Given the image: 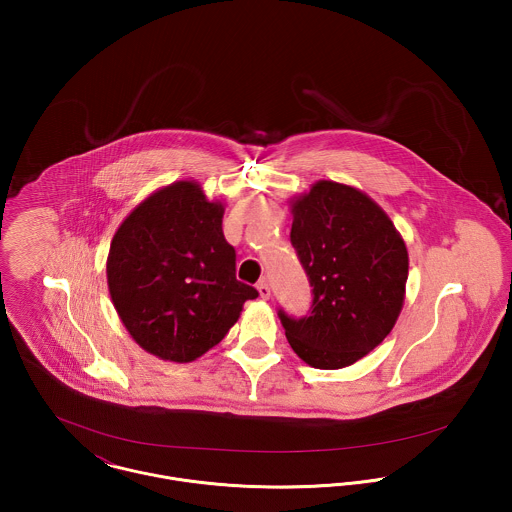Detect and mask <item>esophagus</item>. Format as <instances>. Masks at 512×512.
<instances>
[{
  "mask_svg": "<svg viewBox=\"0 0 512 512\" xmlns=\"http://www.w3.org/2000/svg\"><path fill=\"white\" fill-rule=\"evenodd\" d=\"M256 290H258L262 299H270V286H268L266 280H260L258 286H256Z\"/></svg>",
  "mask_w": 512,
  "mask_h": 512,
  "instance_id": "esophagus-1",
  "label": "esophagus"
}]
</instances>
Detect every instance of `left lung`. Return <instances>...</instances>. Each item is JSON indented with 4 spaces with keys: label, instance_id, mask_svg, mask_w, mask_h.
Masks as SVG:
<instances>
[{
    "label": "left lung",
    "instance_id": "8db88e82",
    "mask_svg": "<svg viewBox=\"0 0 512 512\" xmlns=\"http://www.w3.org/2000/svg\"><path fill=\"white\" fill-rule=\"evenodd\" d=\"M290 209L313 303L301 319L280 309L288 343L313 368L351 366L386 339L402 311L406 242L378 203L337 181L313 183Z\"/></svg>",
    "mask_w": 512,
    "mask_h": 512
}]
</instances>
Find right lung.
<instances>
[{"mask_svg":"<svg viewBox=\"0 0 512 512\" xmlns=\"http://www.w3.org/2000/svg\"><path fill=\"white\" fill-rule=\"evenodd\" d=\"M222 215V201L183 179L153 191L112 238V303L132 339L161 361L199 359L238 321L244 301L258 297L236 280Z\"/></svg>","mask_w":512,"mask_h":512,"instance_id":"1","label":"right lung"}]
</instances>
